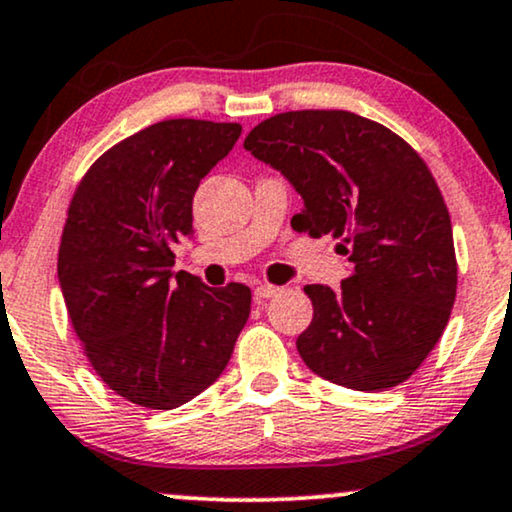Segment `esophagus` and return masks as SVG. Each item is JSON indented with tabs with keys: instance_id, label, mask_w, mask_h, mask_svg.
I'll use <instances>...</instances> for the list:
<instances>
[{
	"instance_id": "obj_1",
	"label": "esophagus",
	"mask_w": 512,
	"mask_h": 512,
	"mask_svg": "<svg viewBox=\"0 0 512 512\" xmlns=\"http://www.w3.org/2000/svg\"><path fill=\"white\" fill-rule=\"evenodd\" d=\"M282 289L280 287H273V285H258L254 289V296L256 299H273V296L280 294Z\"/></svg>"
}]
</instances>
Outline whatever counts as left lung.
<instances>
[{
	"mask_svg": "<svg viewBox=\"0 0 512 512\" xmlns=\"http://www.w3.org/2000/svg\"><path fill=\"white\" fill-rule=\"evenodd\" d=\"M244 149L304 199L296 230L342 239L351 275L308 285L313 320L296 349L346 389L406 382L439 342L456 301L449 208L425 161L384 125L351 111H287L258 123Z\"/></svg>",
	"mask_w": 512,
	"mask_h": 512,
	"instance_id": "8db88e82",
	"label": "left lung"
}]
</instances>
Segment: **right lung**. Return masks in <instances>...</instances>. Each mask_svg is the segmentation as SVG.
<instances>
[{"label":"right lung","instance_id":"obj_1","mask_svg":"<svg viewBox=\"0 0 512 512\" xmlns=\"http://www.w3.org/2000/svg\"><path fill=\"white\" fill-rule=\"evenodd\" d=\"M239 135V123H154L99 156L73 194L59 249L68 318L97 375L137 406L178 408L211 387L249 320V287L170 270L194 235L201 178Z\"/></svg>","mask_w":512,"mask_h":512}]
</instances>
